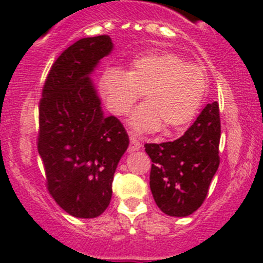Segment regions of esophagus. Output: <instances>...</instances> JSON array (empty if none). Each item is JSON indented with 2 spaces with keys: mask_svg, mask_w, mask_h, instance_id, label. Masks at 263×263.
Instances as JSON below:
<instances>
[{
  "mask_svg": "<svg viewBox=\"0 0 263 263\" xmlns=\"http://www.w3.org/2000/svg\"><path fill=\"white\" fill-rule=\"evenodd\" d=\"M140 148H141V142L139 141V139H137L136 136L131 135V136H129V147H128V150L129 151H136V150H140Z\"/></svg>",
  "mask_w": 263,
  "mask_h": 263,
  "instance_id": "34e87169",
  "label": "esophagus"
}]
</instances>
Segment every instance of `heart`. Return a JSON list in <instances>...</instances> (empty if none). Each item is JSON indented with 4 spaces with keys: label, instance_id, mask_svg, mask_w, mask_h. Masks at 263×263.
<instances>
[{
    "label": "heart",
    "instance_id": "1",
    "mask_svg": "<svg viewBox=\"0 0 263 263\" xmlns=\"http://www.w3.org/2000/svg\"><path fill=\"white\" fill-rule=\"evenodd\" d=\"M100 95L108 109L124 116L145 92L146 103L131 117L137 131L163 127L165 136L182 132L193 121L208 90L201 66L172 52H151L135 58L127 71L109 68L100 78Z\"/></svg>",
    "mask_w": 263,
    "mask_h": 263
}]
</instances>
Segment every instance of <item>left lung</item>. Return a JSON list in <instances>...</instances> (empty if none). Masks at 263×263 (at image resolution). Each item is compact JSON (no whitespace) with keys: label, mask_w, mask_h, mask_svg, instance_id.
Wrapping results in <instances>:
<instances>
[{"label":"left lung","mask_w":263,"mask_h":263,"mask_svg":"<svg viewBox=\"0 0 263 263\" xmlns=\"http://www.w3.org/2000/svg\"><path fill=\"white\" fill-rule=\"evenodd\" d=\"M219 103L208 104L179 139L145 144L150 156V188L158 208L169 216H188L208 196L220 164Z\"/></svg>","instance_id":"obj_1"}]
</instances>
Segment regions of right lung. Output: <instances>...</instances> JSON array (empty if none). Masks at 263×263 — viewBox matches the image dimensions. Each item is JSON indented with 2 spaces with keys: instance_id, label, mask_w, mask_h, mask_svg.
Listing matches in <instances>:
<instances>
[{
  "instance_id": "add662e5",
  "label": "right lung",
  "mask_w": 263,
  "mask_h": 263,
  "mask_svg": "<svg viewBox=\"0 0 263 263\" xmlns=\"http://www.w3.org/2000/svg\"><path fill=\"white\" fill-rule=\"evenodd\" d=\"M113 48L108 35L82 38L61 53L44 81L36 146L47 188L58 206L80 219L105 211L128 135L104 116L89 75Z\"/></svg>"
}]
</instances>
